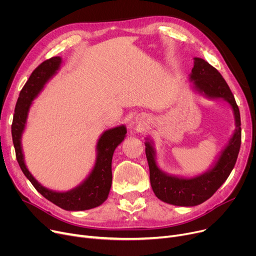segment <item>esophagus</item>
I'll use <instances>...</instances> for the list:
<instances>
[{
  "instance_id": "34e87169",
  "label": "esophagus",
  "mask_w": 256,
  "mask_h": 256,
  "mask_svg": "<svg viewBox=\"0 0 256 256\" xmlns=\"http://www.w3.org/2000/svg\"><path fill=\"white\" fill-rule=\"evenodd\" d=\"M136 121H137V122H140V120H139V119H136Z\"/></svg>"
}]
</instances>
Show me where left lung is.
<instances>
[{
    "label": "left lung",
    "instance_id": "8db88e82",
    "mask_svg": "<svg viewBox=\"0 0 256 256\" xmlns=\"http://www.w3.org/2000/svg\"><path fill=\"white\" fill-rule=\"evenodd\" d=\"M189 80L192 83L191 88L198 96L208 100H223L230 104L236 130L214 164L206 172L191 178L174 176L160 169L156 163L154 144L150 137L145 138V154L152 191L160 200L178 206H195L210 198L230 176L240 147L238 106L221 74L206 60L195 57Z\"/></svg>",
    "mask_w": 256,
    "mask_h": 256
}]
</instances>
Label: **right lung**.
Returning a JSON list of instances; mask_svg holds the SVG:
<instances>
[{"label": "right lung", "mask_w": 256, "mask_h": 256, "mask_svg": "<svg viewBox=\"0 0 256 256\" xmlns=\"http://www.w3.org/2000/svg\"><path fill=\"white\" fill-rule=\"evenodd\" d=\"M61 57H52L40 64L32 72L20 93L11 132L18 165L35 189L50 202L65 210H86L100 206L109 196L112 186V158L116 147L126 136V128L121 124L104 130L96 143V158L88 176L74 189L66 192L54 191L44 186L33 176L24 163L22 137L26 130L30 108L48 80L62 65Z\"/></svg>", "instance_id": "1"}]
</instances>
